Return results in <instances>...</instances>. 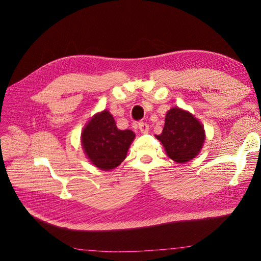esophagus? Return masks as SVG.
Returning <instances> with one entry per match:
<instances>
[{"mask_svg":"<svg viewBox=\"0 0 261 261\" xmlns=\"http://www.w3.org/2000/svg\"><path fill=\"white\" fill-rule=\"evenodd\" d=\"M138 127L141 132V134H147L149 132V125L147 123H144V122H140L138 124Z\"/></svg>","mask_w":261,"mask_h":261,"instance_id":"1","label":"esophagus"}]
</instances>
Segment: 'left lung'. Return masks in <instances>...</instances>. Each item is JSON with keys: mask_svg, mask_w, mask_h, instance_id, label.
<instances>
[{"mask_svg": "<svg viewBox=\"0 0 261 261\" xmlns=\"http://www.w3.org/2000/svg\"><path fill=\"white\" fill-rule=\"evenodd\" d=\"M155 138L162 144L170 159L186 163L199 154L206 133L194 114L175 107L167 112L163 130Z\"/></svg>", "mask_w": 261, "mask_h": 261, "instance_id": "left-lung-1", "label": "left lung"}]
</instances>
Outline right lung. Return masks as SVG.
I'll return each mask as SVG.
<instances>
[{
    "instance_id": "add662e5",
    "label": "right lung",
    "mask_w": 261,
    "mask_h": 261,
    "mask_svg": "<svg viewBox=\"0 0 261 261\" xmlns=\"http://www.w3.org/2000/svg\"><path fill=\"white\" fill-rule=\"evenodd\" d=\"M135 136L130 129H118L113 115L103 110L85 125L81 141L92 165L102 171H111L125 160Z\"/></svg>"
}]
</instances>
